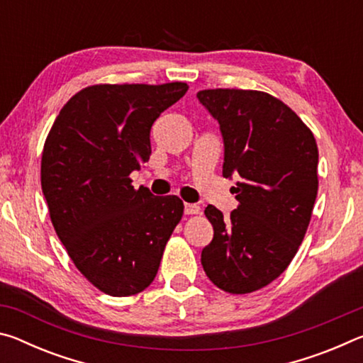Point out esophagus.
<instances>
[{"instance_id": "1", "label": "esophagus", "mask_w": 363, "mask_h": 363, "mask_svg": "<svg viewBox=\"0 0 363 363\" xmlns=\"http://www.w3.org/2000/svg\"><path fill=\"white\" fill-rule=\"evenodd\" d=\"M184 213H186V214H199L200 206L196 203H186V205H184Z\"/></svg>"}]
</instances>
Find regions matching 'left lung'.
<instances>
[{
  "instance_id": "1",
  "label": "left lung",
  "mask_w": 363,
  "mask_h": 363,
  "mask_svg": "<svg viewBox=\"0 0 363 363\" xmlns=\"http://www.w3.org/2000/svg\"><path fill=\"white\" fill-rule=\"evenodd\" d=\"M196 97L219 123L223 176L240 177L230 189L240 203L230 218L205 208L214 235L201 266L220 290L256 291L288 267L309 225L318 189L314 134L261 91L205 89Z\"/></svg>"
}]
</instances>
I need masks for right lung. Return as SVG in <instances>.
<instances>
[{
	"instance_id": "add662e5",
	"label": "right lung",
	"mask_w": 363,
	"mask_h": 363,
	"mask_svg": "<svg viewBox=\"0 0 363 363\" xmlns=\"http://www.w3.org/2000/svg\"><path fill=\"white\" fill-rule=\"evenodd\" d=\"M186 83L96 84L65 104L48 134L41 189L57 237L86 279L110 296L149 286L184 213L179 196L131 186L149 162L150 128Z\"/></svg>"
}]
</instances>
